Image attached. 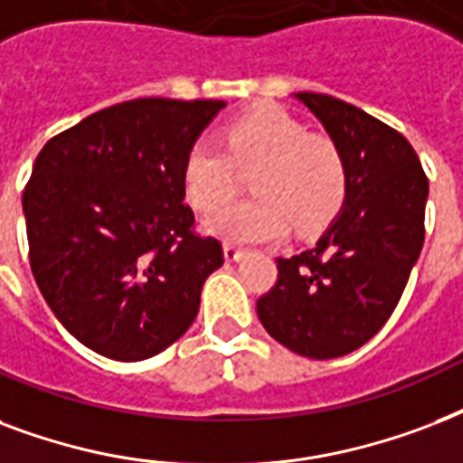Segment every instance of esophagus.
Here are the masks:
<instances>
[{"label": "esophagus", "mask_w": 463, "mask_h": 463, "mask_svg": "<svg viewBox=\"0 0 463 463\" xmlns=\"http://www.w3.org/2000/svg\"><path fill=\"white\" fill-rule=\"evenodd\" d=\"M243 253H246V250L239 249V246H234V243H227V246H224V260H227V263H236V260H241Z\"/></svg>", "instance_id": "esophagus-1"}]
</instances>
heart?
Masks as SVG:
<instances>
[{"mask_svg": "<svg viewBox=\"0 0 463 463\" xmlns=\"http://www.w3.org/2000/svg\"><path fill=\"white\" fill-rule=\"evenodd\" d=\"M250 174L253 198L222 207L205 220V232L232 243L278 241L297 232H318L340 213L347 193L345 156L333 139L311 135L280 109L236 118L224 145L203 137L183 164V185L198 210H214L234 198Z\"/></svg>", "mask_w": 463, "mask_h": 463, "instance_id": "1", "label": "heart"}]
</instances>
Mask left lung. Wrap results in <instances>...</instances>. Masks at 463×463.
<instances>
[{
	"mask_svg": "<svg viewBox=\"0 0 463 463\" xmlns=\"http://www.w3.org/2000/svg\"><path fill=\"white\" fill-rule=\"evenodd\" d=\"M295 99L345 156V203L311 249L278 258V282L256 311L288 350L333 360L374 338L396 309L425 239L428 178L411 142L377 118L326 94Z\"/></svg>",
	"mask_w": 463,
	"mask_h": 463,
	"instance_id": "obj_1",
	"label": "left lung"
}]
</instances>
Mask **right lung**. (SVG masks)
Instances as JSON below:
<instances>
[{"mask_svg": "<svg viewBox=\"0 0 463 463\" xmlns=\"http://www.w3.org/2000/svg\"><path fill=\"white\" fill-rule=\"evenodd\" d=\"M227 103L135 99L43 146L24 191L43 299L89 350L146 360L198 317L222 243L193 234L183 164Z\"/></svg>", "mask_w": 463, "mask_h": 463, "instance_id": "obj_1", "label": "right lung"}]
</instances>
